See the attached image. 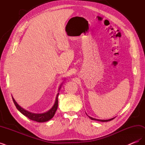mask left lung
Listing matches in <instances>:
<instances>
[{
  "instance_id": "1",
  "label": "left lung",
  "mask_w": 145,
  "mask_h": 145,
  "mask_svg": "<svg viewBox=\"0 0 145 145\" xmlns=\"http://www.w3.org/2000/svg\"><path fill=\"white\" fill-rule=\"evenodd\" d=\"M91 120H97V121H103V122H105V121H111L112 120H113L114 118H111V119H109V120H99V119H96V118H94L93 117H91L89 116H88Z\"/></svg>"
}]
</instances>
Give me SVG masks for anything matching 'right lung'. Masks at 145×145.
<instances>
[{
    "instance_id": "right-lung-1",
    "label": "right lung",
    "mask_w": 145,
    "mask_h": 145,
    "mask_svg": "<svg viewBox=\"0 0 145 145\" xmlns=\"http://www.w3.org/2000/svg\"><path fill=\"white\" fill-rule=\"evenodd\" d=\"M58 95H59V93L56 96V102L52 108L50 109V111H48V112L45 113H43V114H34L32 112H30L27 110H25L24 109L21 108L19 105L17 103V102H16L15 100L13 99V97L12 98L13 102H14L17 109H18V110L25 116L27 117L29 119L31 120H34L37 122H44L51 119V118L54 117L56 111L57 109V107H58Z\"/></svg>"
}]
</instances>
